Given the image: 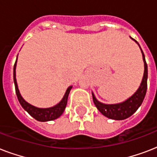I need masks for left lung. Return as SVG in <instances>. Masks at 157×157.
Here are the masks:
<instances>
[{"label": "left lung", "instance_id": "8db88e82", "mask_svg": "<svg viewBox=\"0 0 157 157\" xmlns=\"http://www.w3.org/2000/svg\"><path fill=\"white\" fill-rule=\"evenodd\" d=\"M132 40H134L135 42L139 45L140 50H141L142 55H143V60L144 63V76L142 79L141 84L139 86V89L137 90L136 92L131 95L129 98H128L124 102L119 103H114V104H107V103H101L95 98V96L92 92V96H93L94 103L95 104L96 107L98 108L99 112L105 116L107 118L116 121H121L131 117L139 107L141 106L143 101H144L147 92V65L146 60H145V56L142 50L140 45L136 40L133 39L131 36H129Z\"/></svg>", "mask_w": 157, "mask_h": 157}]
</instances>
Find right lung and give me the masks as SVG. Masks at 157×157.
Instances as JSON below:
<instances>
[{
	"label": "right lung",
	"mask_w": 157,
	"mask_h": 157,
	"mask_svg": "<svg viewBox=\"0 0 157 157\" xmlns=\"http://www.w3.org/2000/svg\"><path fill=\"white\" fill-rule=\"evenodd\" d=\"M17 59H18V56H17ZM16 66H17V59H16L15 63L13 66V82H14L15 92L17 97H18V102L21 104V106L23 107V109L25 110L26 112H28V114L32 116L34 119H36L38 121H53V120L59 118L63 113L64 110L66 108L69 93L72 88V86H69L68 88L67 89L62 100L59 103H57L56 105H54L51 107H46V108H40V107H35V106L28 103L21 95L19 90H18L17 81H16Z\"/></svg>",
	"instance_id": "right-lung-1"
}]
</instances>
